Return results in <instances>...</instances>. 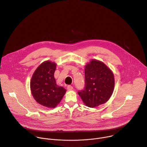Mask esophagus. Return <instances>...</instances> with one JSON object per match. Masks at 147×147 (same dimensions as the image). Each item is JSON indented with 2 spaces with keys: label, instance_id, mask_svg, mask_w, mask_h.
Masks as SVG:
<instances>
[{
  "label": "esophagus",
  "instance_id": "1",
  "mask_svg": "<svg viewBox=\"0 0 147 147\" xmlns=\"http://www.w3.org/2000/svg\"><path fill=\"white\" fill-rule=\"evenodd\" d=\"M67 90L69 91H70V90H72L73 89V87L71 86H68L67 87Z\"/></svg>",
  "mask_w": 147,
  "mask_h": 147
}]
</instances>
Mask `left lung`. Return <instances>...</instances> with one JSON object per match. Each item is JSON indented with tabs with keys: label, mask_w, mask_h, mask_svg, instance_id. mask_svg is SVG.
Returning <instances> with one entry per match:
<instances>
[{
	"label": "left lung",
	"mask_w": 147,
	"mask_h": 147,
	"mask_svg": "<svg viewBox=\"0 0 147 147\" xmlns=\"http://www.w3.org/2000/svg\"><path fill=\"white\" fill-rule=\"evenodd\" d=\"M85 87L78 92L83 102L90 108L107 101L114 88L112 71L104 63L91 60L85 67Z\"/></svg>",
	"instance_id": "1"
}]
</instances>
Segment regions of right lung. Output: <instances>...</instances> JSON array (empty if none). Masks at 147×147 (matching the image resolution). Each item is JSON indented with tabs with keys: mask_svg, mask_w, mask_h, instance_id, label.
Instances as JSON below:
<instances>
[{
	"mask_svg": "<svg viewBox=\"0 0 147 147\" xmlns=\"http://www.w3.org/2000/svg\"><path fill=\"white\" fill-rule=\"evenodd\" d=\"M56 64L50 61L42 63L34 72L30 89L34 100L46 107L55 108L61 101L66 90L56 84L54 74Z\"/></svg>",
	"mask_w": 147,
	"mask_h": 147,
	"instance_id": "1",
	"label": "right lung"
}]
</instances>
